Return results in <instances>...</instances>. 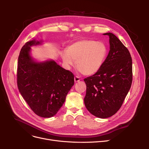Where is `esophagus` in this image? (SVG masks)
Returning a JSON list of instances; mask_svg holds the SVG:
<instances>
[{
	"instance_id": "34e87169",
	"label": "esophagus",
	"mask_w": 149,
	"mask_h": 149,
	"mask_svg": "<svg viewBox=\"0 0 149 149\" xmlns=\"http://www.w3.org/2000/svg\"><path fill=\"white\" fill-rule=\"evenodd\" d=\"M80 80V77H77V76H75V77H74V81H75V83H76V82H79Z\"/></svg>"
}]
</instances>
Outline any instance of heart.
Masks as SVG:
<instances>
[{
	"mask_svg": "<svg viewBox=\"0 0 149 149\" xmlns=\"http://www.w3.org/2000/svg\"><path fill=\"white\" fill-rule=\"evenodd\" d=\"M66 51L61 52V57L68 69L75 61L77 68L83 75H92L103 66L107 56L108 48L104 42L83 39L68 45Z\"/></svg>",
	"mask_w": 149,
	"mask_h": 149,
	"instance_id": "b5f03b06",
	"label": "heart"
}]
</instances>
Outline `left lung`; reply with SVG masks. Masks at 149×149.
<instances>
[{"instance_id":"left-lung-1","label":"left lung","mask_w":149,"mask_h":149,"mask_svg":"<svg viewBox=\"0 0 149 149\" xmlns=\"http://www.w3.org/2000/svg\"><path fill=\"white\" fill-rule=\"evenodd\" d=\"M110 50L103 66L84 79L86 93L84 102L88 111L100 118H107L121 107L132 82L130 54L115 35L107 33Z\"/></svg>"}]
</instances>
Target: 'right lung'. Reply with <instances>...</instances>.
Listing matches in <instances>:
<instances>
[{"instance_id":"obj_1","label":"right lung","mask_w":149,"mask_h":149,"mask_svg":"<svg viewBox=\"0 0 149 149\" xmlns=\"http://www.w3.org/2000/svg\"><path fill=\"white\" fill-rule=\"evenodd\" d=\"M42 42L34 39L22 47L18 58L17 86L21 95L36 115L50 118L64 104L74 84V77L53 60L38 61L31 56V47Z\"/></svg>"}]
</instances>
